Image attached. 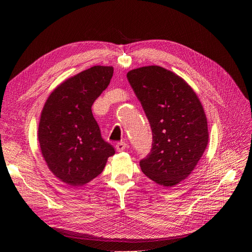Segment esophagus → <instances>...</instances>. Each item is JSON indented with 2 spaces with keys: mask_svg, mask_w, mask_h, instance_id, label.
<instances>
[{
  "mask_svg": "<svg viewBox=\"0 0 252 252\" xmlns=\"http://www.w3.org/2000/svg\"><path fill=\"white\" fill-rule=\"evenodd\" d=\"M126 146H127V144H126V143H124V142H119V143H117V145H116L117 151H118V152H121V151L125 150Z\"/></svg>",
  "mask_w": 252,
  "mask_h": 252,
  "instance_id": "esophagus-1",
  "label": "esophagus"
}]
</instances>
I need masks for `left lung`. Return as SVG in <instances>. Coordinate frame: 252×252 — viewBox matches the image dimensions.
<instances>
[{
	"mask_svg": "<svg viewBox=\"0 0 252 252\" xmlns=\"http://www.w3.org/2000/svg\"><path fill=\"white\" fill-rule=\"evenodd\" d=\"M152 131L149 155L140 162L144 174L172 187L189 177L208 145L207 118L188 83L157 65L128 71Z\"/></svg>",
	"mask_w": 252,
	"mask_h": 252,
	"instance_id": "left-lung-1",
	"label": "left lung"
}]
</instances>
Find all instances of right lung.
I'll return each mask as SVG.
<instances>
[{
    "label": "right lung",
    "instance_id": "right-lung-1",
    "mask_svg": "<svg viewBox=\"0 0 252 252\" xmlns=\"http://www.w3.org/2000/svg\"><path fill=\"white\" fill-rule=\"evenodd\" d=\"M112 66H94L65 80L41 112L37 139L49 170L72 187L100 174L114 148L102 139L91 106L109 85Z\"/></svg>",
    "mask_w": 252,
    "mask_h": 252
}]
</instances>
